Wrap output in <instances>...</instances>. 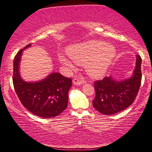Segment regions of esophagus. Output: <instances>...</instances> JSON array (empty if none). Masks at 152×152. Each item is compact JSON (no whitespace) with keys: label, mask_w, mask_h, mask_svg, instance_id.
<instances>
[{"label":"esophagus","mask_w":152,"mask_h":152,"mask_svg":"<svg viewBox=\"0 0 152 152\" xmlns=\"http://www.w3.org/2000/svg\"><path fill=\"white\" fill-rule=\"evenodd\" d=\"M72 83L74 85L78 86V85H82V84H83L84 82L82 80H80L79 78H74L72 80Z\"/></svg>","instance_id":"esophagus-1"}]
</instances>
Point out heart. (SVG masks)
I'll return each mask as SVG.
<instances>
[{
	"label": "heart",
	"mask_w": 152,
	"mask_h": 152,
	"mask_svg": "<svg viewBox=\"0 0 152 152\" xmlns=\"http://www.w3.org/2000/svg\"><path fill=\"white\" fill-rule=\"evenodd\" d=\"M66 53L74 63L84 64L86 72L90 76L100 78L109 70L116 56L117 50L110 43L92 40L69 46L66 49ZM58 60L69 70L75 68L73 61L62 54L58 56Z\"/></svg>",
	"instance_id": "heart-1"
}]
</instances>
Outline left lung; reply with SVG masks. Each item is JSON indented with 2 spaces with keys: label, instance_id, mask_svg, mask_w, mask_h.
I'll return each mask as SVG.
<instances>
[{
  "label": "left lung",
  "instance_id": "obj_1",
  "mask_svg": "<svg viewBox=\"0 0 152 152\" xmlns=\"http://www.w3.org/2000/svg\"><path fill=\"white\" fill-rule=\"evenodd\" d=\"M141 58L136 56L135 66L132 76L117 80L112 76L94 82L96 96L93 107L103 115H113L125 109L133 103L138 93L141 81Z\"/></svg>",
  "mask_w": 152,
  "mask_h": 152
}]
</instances>
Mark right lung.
Listing matches in <instances>:
<instances>
[{
    "label": "right lung",
    "instance_id": "1",
    "mask_svg": "<svg viewBox=\"0 0 152 152\" xmlns=\"http://www.w3.org/2000/svg\"><path fill=\"white\" fill-rule=\"evenodd\" d=\"M31 45L25 46L14 58L12 82L15 92L23 105L33 114L43 118L56 117L68 106L72 80L51 72L39 81L24 80L20 76V63L24 50Z\"/></svg>",
    "mask_w": 152,
    "mask_h": 152
}]
</instances>
